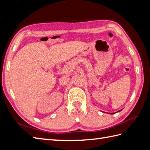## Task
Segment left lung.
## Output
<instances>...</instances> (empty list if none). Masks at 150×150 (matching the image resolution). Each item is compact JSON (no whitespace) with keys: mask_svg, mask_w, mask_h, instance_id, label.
Returning <instances> with one entry per match:
<instances>
[{"mask_svg":"<svg viewBox=\"0 0 150 150\" xmlns=\"http://www.w3.org/2000/svg\"><path fill=\"white\" fill-rule=\"evenodd\" d=\"M113 113H111V114H113Z\"/></svg>","mask_w":150,"mask_h":150,"instance_id":"left-lung-1","label":"left lung"}]
</instances>
